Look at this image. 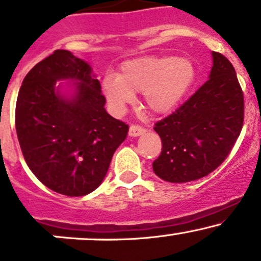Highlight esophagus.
Masks as SVG:
<instances>
[{
  "instance_id": "34e87169",
  "label": "esophagus",
  "mask_w": 261,
  "mask_h": 261,
  "mask_svg": "<svg viewBox=\"0 0 261 261\" xmlns=\"http://www.w3.org/2000/svg\"><path fill=\"white\" fill-rule=\"evenodd\" d=\"M146 133V128H144L140 125H131L128 128V135L130 136H140Z\"/></svg>"
}]
</instances>
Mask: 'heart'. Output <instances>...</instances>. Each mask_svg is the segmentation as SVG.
Segmentation results:
<instances>
[{"instance_id": "heart-1", "label": "heart", "mask_w": 261, "mask_h": 261, "mask_svg": "<svg viewBox=\"0 0 261 261\" xmlns=\"http://www.w3.org/2000/svg\"><path fill=\"white\" fill-rule=\"evenodd\" d=\"M194 80L196 67L188 58L144 57L123 63L118 75L107 74L102 81V91L116 114H122L134 102L135 93L143 92L147 109L163 115L179 105Z\"/></svg>"}]
</instances>
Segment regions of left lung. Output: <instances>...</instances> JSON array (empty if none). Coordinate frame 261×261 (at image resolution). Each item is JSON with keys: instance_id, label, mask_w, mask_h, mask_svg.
<instances>
[{"instance_id": "1", "label": "left lung", "mask_w": 261, "mask_h": 261, "mask_svg": "<svg viewBox=\"0 0 261 261\" xmlns=\"http://www.w3.org/2000/svg\"><path fill=\"white\" fill-rule=\"evenodd\" d=\"M210 80L172 115L155 123L162 152L154 173L170 183L203 178L232 150L244 123V92L233 65L212 51Z\"/></svg>"}]
</instances>
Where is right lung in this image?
<instances>
[{
	"label": "right lung",
	"mask_w": 261,
	"mask_h": 261,
	"mask_svg": "<svg viewBox=\"0 0 261 261\" xmlns=\"http://www.w3.org/2000/svg\"><path fill=\"white\" fill-rule=\"evenodd\" d=\"M59 79L75 80L76 96L55 91ZM91 67L58 49L26 74L18 91L15 125L25 162L44 186L80 197L103 180L128 125L110 116Z\"/></svg>",
	"instance_id": "add662e5"
}]
</instances>
